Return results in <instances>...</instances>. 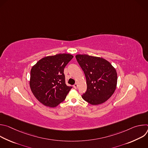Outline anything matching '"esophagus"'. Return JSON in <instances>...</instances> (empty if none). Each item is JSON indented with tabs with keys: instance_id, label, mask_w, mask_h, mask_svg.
<instances>
[{
	"instance_id": "34e87169",
	"label": "esophagus",
	"mask_w": 148,
	"mask_h": 148,
	"mask_svg": "<svg viewBox=\"0 0 148 148\" xmlns=\"http://www.w3.org/2000/svg\"><path fill=\"white\" fill-rule=\"evenodd\" d=\"M77 87H78V84H77V83H75V84H74V88L75 89H77Z\"/></svg>"
}]
</instances>
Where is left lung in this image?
I'll return each mask as SVG.
<instances>
[{
	"label": "left lung",
	"instance_id": "8db88e82",
	"mask_svg": "<svg viewBox=\"0 0 148 148\" xmlns=\"http://www.w3.org/2000/svg\"><path fill=\"white\" fill-rule=\"evenodd\" d=\"M75 57L86 78L87 88L82 98L93 105L107 101L116 89L115 69L108 61L100 57L87 54H78Z\"/></svg>",
	"mask_w": 148,
	"mask_h": 148
}]
</instances>
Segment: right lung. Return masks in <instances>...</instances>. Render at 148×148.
<instances>
[{
  "label": "right lung",
  "instance_id": "add662e5",
  "mask_svg": "<svg viewBox=\"0 0 148 148\" xmlns=\"http://www.w3.org/2000/svg\"><path fill=\"white\" fill-rule=\"evenodd\" d=\"M73 58L58 54L40 60L30 71V86L34 97L47 107H55L64 101L71 86L66 84L64 70Z\"/></svg>",
  "mask_w": 148,
  "mask_h": 148
}]
</instances>
